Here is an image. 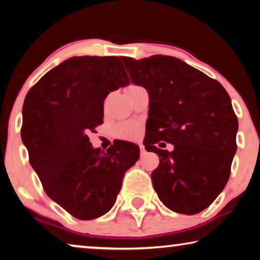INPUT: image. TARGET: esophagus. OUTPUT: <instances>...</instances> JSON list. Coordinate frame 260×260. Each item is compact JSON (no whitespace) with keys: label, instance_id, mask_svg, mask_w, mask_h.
<instances>
[{"label":"esophagus","instance_id":"1","mask_svg":"<svg viewBox=\"0 0 260 260\" xmlns=\"http://www.w3.org/2000/svg\"><path fill=\"white\" fill-rule=\"evenodd\" d=\"M138 147H140L141 155H144V154H145V148H144V145H143V144H140V145H138Z\"/></svg>","mask_w":260,"mask_h":260}]
</instances>
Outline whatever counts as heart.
<instances>
[{"mask_svg":"<svg viewBox=\"0 0 260 260\" xmlns=\"http://www.w3.org/2000/svg\"><path fill=\"white\" fill-rule=\"evenodd\" d=\"M134 87L130 86L129 88ZM140 135V127L134 123H124L118 126V136L125 140H134Z\"/></svg>","mask_w":260,"mask_h":260,"instance_id":"obj_1","label":"heart"}]
</instances>
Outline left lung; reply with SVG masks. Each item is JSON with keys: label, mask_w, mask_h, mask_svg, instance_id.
<instances>
[{"label": "left lung", "mask_w": 260, "mask_h": 260, "mask_svg": "<svg viewBox=\"0 0 260 260\" xmlns=\"http://www.w3.org/2000/svg\"><path fill=\"white\" fill-rule=\"evenodd\" d=\"M122 60L131 81L147 88L150 99L144 145L159 157L151 173L158 199L176 213H200L225 188L237 151L238 118L229 93L174 56ZM162 140L174 150L156 147Z\"/></svg>", "instance_id": "left-lung-1"}]
</instances>
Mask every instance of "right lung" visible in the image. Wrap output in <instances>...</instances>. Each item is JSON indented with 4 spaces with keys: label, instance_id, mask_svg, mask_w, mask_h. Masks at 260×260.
I'll return each mask as SVG.
<instances>
[{
    "label": "right lung",
    "instance_id": "right-lung-1",
    "mask_svg": "<svg viewBox=\"0 0 260 260\" xmlns=\"http://www.w3.org/2000/svg\"><path fill=\"white\" fill-rule=\"evenodd\" d=\"M117 56H73L30 88L21 138L46 194L79 220L99 218L117 200L140 149L119 141L93 149L87 134L103 124L104 99L129 84Z\"/></svg>",
    "mask_w": 260,
    "mask_h": 260
}]
</instances>
